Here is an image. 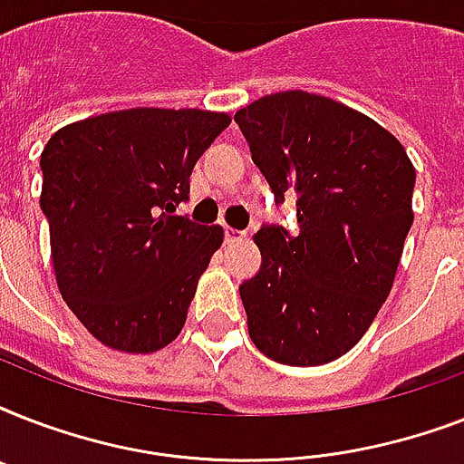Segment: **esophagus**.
Listing matches in <instances>:
<instances>
[{
	"mask_svg": "<svg viewBox=\"0 0 464 464\" xmlns=\"http://www.w3.org/2000/svg\"><path fill=\"white\" fill-rule=\"evenodd\" d=\"M224 236H226V243H238V240L246 238V233L236 231V228H226Z\"/></svg>",
	"mask_w": 464,
	"mask_h": 464,
	"instance_id": "esophagus-1",
	"label": "esophagus"
}]
</instances>
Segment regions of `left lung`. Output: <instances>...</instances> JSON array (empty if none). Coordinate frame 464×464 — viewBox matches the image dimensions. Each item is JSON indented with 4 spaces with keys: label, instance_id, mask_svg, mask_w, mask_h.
<instances>
[{
    "label": "left lung",
    "instance_id": "8db88e82",
    "mask_svg": "<svg viewBox=\"0 0 464 464\" xmlns=\"http://www.w3.org/2000/svg\"><path fill=\"white\" fill-rule=\"evenodd\" d=\"M275 202L296 197L298 233L265 224L260 272L240 284L265 356L320 366L359 342L385 304L411 228L414 166L400 141L332 98L284 91L236 112Z\"/></svg>",
    "mask_w": 464,
    "mask_h": 464
}]
</instances>
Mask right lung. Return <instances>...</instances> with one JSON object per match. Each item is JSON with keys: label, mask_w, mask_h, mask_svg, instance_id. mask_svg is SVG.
<instances>
[{"label": "right lung", "mask_w": 464, "mask_h": 464, "mask_svg": "<svg viewBox=\"0 0 464 464\" xmlns=\"http://www.w3.org/2000/svg\"><path fill=\"white\" fill-rule=\"evenodd\" d=\"M226 112L132 108L57 130L40 156V209L62 298L111 349L159 352L180 334L221 226L175 217Z\"/></svg>", "instance_id": "add662e5"}]
</instances>
